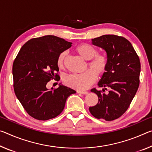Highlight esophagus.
Listing matches in <instances>:
<instances>
[{"mask_svg": "<svg viewBox=\"0 0 152 152\" xmlns=\"http://www.w3.org/2000/svg\"><path fill=\"white\" fill-rule=\"evenodd\" d=\"M77 93L83 94V95H86L88 94V91H77Z\"/></svg>", "mask_w": 152, "mask_h": 152, "instance_id": "1", "label": "esophagus"}]
</instances>
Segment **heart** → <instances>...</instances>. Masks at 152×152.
<instances>
[{
  "label": "heart",
  "instance_id": "heart-1",
  "mask_svg": "<svg viewBox=\"0 0 152 152\" xmlns=\"http://www.w3.org/2000/svg\"><path fill=\"white\" fill-rule=\"evenodd\" d=\"M76 52L84 59L88 60L87 65L90 69L83 74H73L66 76L64 82L69 87L79 91L85 90L95 83L96 76H103L107 70L108 58L104 54L98 53L95 47L87 43H82L76 46ZM66 52H62L57 57V65L59 69L64 67Z\"/></svg>",
  "mask_w": 152,
  "mask_h": 152
}]
</instances>
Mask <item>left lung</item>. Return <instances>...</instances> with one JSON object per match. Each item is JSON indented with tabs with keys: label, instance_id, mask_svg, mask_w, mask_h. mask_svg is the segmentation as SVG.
Wrapping results in <instances>:
<instances>
[{
	"label": "left lung",
	"instance_id": "obj_1",
	"mask_svg": "<svg viewBox=\"0 0 152 152\" xmlns=\"http://www.w3.org/2000/svg\"><path fill=\"white\" fill-rule=\"evenodd\" d=\"M92 43L106 51L108 66L98 83L103 90L91 89L99 101L89 111L96 118L112 121L126 112L138 90L140 60L131 43L122 37L103 35L93 38ZM107 88L110 90L105 94L104 89Z\"/></svg>",
	"mask_w": 152,
	"mask_h": 152
}]
</instances>
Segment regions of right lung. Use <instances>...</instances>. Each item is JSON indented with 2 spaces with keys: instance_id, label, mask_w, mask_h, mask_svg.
Instances as JSON below:
<instances>
[{
  "instance_id": "1",
  "label": "right lung",
  "mask_w": 152,
  "mask_h": 152,
  "mask_svg": "<svg viewBox=\"0 0 152 152\" xmlns=\"http://www.w3.org/2000/svg\"><path fill=\"white\" fill-rule=\"evenodd\" d=\"M71 46L72 42L55 36L32 38L22 46L14 60V91L34 118H54L64 110L67 98L76 93L64 85L51 90L47 88L50 80H59L57 57Z\"/></svg>"
}]
</instances>
